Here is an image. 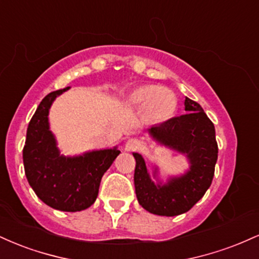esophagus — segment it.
Here are the masks:
<instances>
[{"label":"esophagus","mask_w":259,"mask_h":259,"mask_svg":"<svg viewBox=\"0 0 259 259\" xmlns=\"http://www.w3.org/2000/svg\"><path fill=\"white\" fill-rule=\"evenodd\" d=\"M144 147V142L139 139H129L125 144L126 151H139Z\"/></svg>","instance_id":"34e87169"}]
</instances>
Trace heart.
I'll return each mask as SVG.
<instances>
[{"mask_svg": "<svg viewBox=\"0 0 259 259\" xmlns=\"http://www.w3.org/2000/svg\"><path fill=\"white\" fill-rule=\"evenodd\" d=\"M133 108L142 109L144 115L153 123L169 119L177 109V97L170 90L156 85H144L135 89L127 97Z\"/></svg>", "mask_w": 259, "mask_h": 259, "instance_id": "heart-1", "label": "heart"}]
</instances>
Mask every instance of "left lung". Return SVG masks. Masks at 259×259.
I'll return each mask as SVG.
<instances>
[{"label": "left lung", "instance_id": "left-lung-1", "mask_svg": "<svg viewBox=\"0 0 259 259\" xmlns=\"http://www.w3.org/2000/svg\"><path fill=\"white\" fill-rule=\"evenodd\" d=\"M185 111L186 114L148 129L156 141L186 154L191 167L185 175L171 178L165 185H154L141 154L133 153L136 197L153 214L174 217L190 210L203 197L214 177L218 158L214 125L202 107L187 97Z\"/></svg>", "mask_w": 259, "mask_h": 259}]
</instances>
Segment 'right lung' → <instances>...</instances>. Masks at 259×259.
I'll return each mask as SVG.
<instances>
[{
    "label": "right lung",
    "mask_w": 259,
    "mask_h": 259,
    "mask_svg": "<svg viewBox=\"0 0 259 259\" xmlns=\"http://www.w3.org/2000/svg\"><path fill=\"white\" fill-rule=\"evenodd\" d=\"M68 89L53 91L40 102L26 130L23 162L26 179L44 203L63 212H79L96 201L101 179L120 151H92L79 157L59 154L47 115L53 100Z\"/></svg>",
    "instance_id": "1"
}]
</instances>
